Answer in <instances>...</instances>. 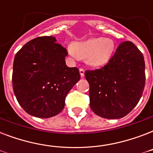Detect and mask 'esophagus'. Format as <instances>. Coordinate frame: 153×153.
<instances>
[{
  "instance_id": "1",
  "label": "esophagus",
  "mask_w": 153,
  "mask_h": 153,
  "mask_svg": "<svg viewBox=\"0 0 153 153\" xmlns=\"http://www.w3.org/2000/svg\"><path fill=\"white\" fill-rule=\"evenodd\" d=\"M79 73H80L81 77H83L84 74H85V71H84V69H82V68H80V69H79Z\"/></svg>"
}]
</instances>
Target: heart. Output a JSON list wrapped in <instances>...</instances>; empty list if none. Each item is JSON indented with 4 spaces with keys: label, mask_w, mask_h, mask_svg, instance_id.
<instances>
[{
    "label": "heart",
    "mask_w": 153,
    "mask_h": 153,
    "mask_svg": "<svg viewBox=\"0 0 153 153\" xmlns=\"http://www.w3.org/2000/svg\"><path fill=\"white\" fill-rule=\"evenodd\" d=\"M115 43L110 38L94 37L85 41L74 42L68 52L72 57L86 59V62L93 67L104 66L111 59Z\"/></svg>",
    "instance_id": "obj_1"
}]
</instances>
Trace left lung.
I'll list each match as a JSON object with an SVG mask.
<instances>
[{
	"label": "left lung",
	"mask_w": 153,
	"mask_h": 153,
	"mask_svg": "<svg viewBox=\"0 0 153 153\" xmlns=\"http://www.w3.org/2000/svg\"><path fill=\"white\" fill-rule=\"evenodd\" d=\"M145 71L142 53L130 41L121 43L101 69L86 71L90 106L94 113L107 119L127 115L142 96Z\"/></svg>",
	"instance_id": "8db88e82"
}]
</instances>
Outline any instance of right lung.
I'll list each match as a JSON object with an SVG mask.
<instances>
[{
  "label": "right lung",
  "mask_w": 153,
  "mask_h": 153,
  "mask_svg": "<svg viewBox=\"0 0 153 153\" xmlns=\"http://www.w3.org/2000/svg\"><path fill=\"white\" fill-rule=\"evenodd\" d=\"M67 55L53 36L32 39L16 54L13 92L26 113L48 118L63 109L66 96L80 79L79 69L66 65Z\"/></svg>",
  "instance_id": "right-lung-1"
}]
</instances>
